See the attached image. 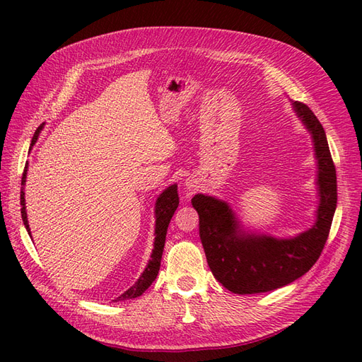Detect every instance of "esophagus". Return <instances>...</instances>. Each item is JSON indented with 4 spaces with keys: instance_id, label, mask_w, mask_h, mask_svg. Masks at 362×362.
<instances>
[{
    "instance_id": "obj_1",
    "label": "esophagus",
    "mask_w": 362,
    "mask_h": 362,
    "mask_svg": "<svg viewBox=\"0 0 362 362\" xmlns=\"http://www.w3.org/2000/svg\"><path fill=\"white\" fill-rule=\"evenodd\" d=\"M185 185H187V189H190V187H192V185H190V184H185Z\"/></svg>"
}]
</instances>
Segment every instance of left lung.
<instances>
[{
    "instance_id": "1",
    "label": "left lung",
    "mask_w": 362,
    "mask_h": 362,
    "mask_svg": "<svg viewBox=\"0 0 362 362\" xmlns=\"http://www.w3.org/2000/svg\"><path fill=\"white\" fill-rule=\"evenodd\" d=\"M308 129L317 160L319 205L311 228L294 237L246 231L226 201L198 193L192 205L199 214V237L214 278L237 294H255L287 286L319 259L337 208V173L326 133L308 105L291 101Z\"/></svg>"
}]
</instances>
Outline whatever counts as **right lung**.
<instances>
[{
	"label": "right lung",
	"instance_id": "right-lung-1",
	"mask_svg": "<svg viewBox=\"0 0 362 362\" xmlns=\"http://www.w3.org/2000/svg\"><path fill=\"white\" fill-rule=\"evenodd\" d=\"M43 125L42 124L37 131L33 136L31 140V146L36 144L39 133L42 131ZM27 169H28V163L25 164V169H24V175H23V189H21V214H23V222L25 225L27 233L31 237V231H30V225H28V218H27V210H25V193H24V185L27 181ZM180 204V198H178V185L177 184H172L169 185L168 189H164L156 201V238H154V249H152V254H151V259L148 261V266L141 273L140 278L137 279V282L134 284L133 287H129L125 293H122L119 296L117 299L115 300H127V299H134L139 298V296L144 294L149 287L151 284L156 281L157 275H158V270H160V264H161V255H163V249H164V242H166V234H168V226L170 223V218L173 216V213L177 211Z\"/></svg>",
	"mask_w": 362,
	"mask_h": 362
}]
</instances>
